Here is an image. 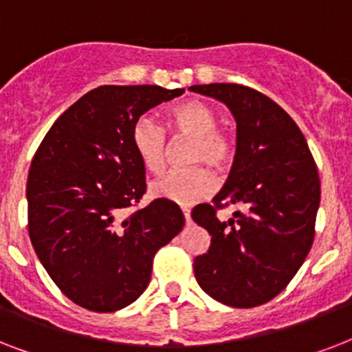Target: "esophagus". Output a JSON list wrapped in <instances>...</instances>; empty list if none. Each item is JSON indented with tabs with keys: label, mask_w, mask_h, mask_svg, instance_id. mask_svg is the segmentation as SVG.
Returning a JSON list of instances; mask_svg holds the SVG:
<instances>
[{
	"label": "esophagus",
	"mask_w": 352,
	"mask_h": 352,
	"mask_svg": "<svg viewBox=\"0 0 352 352\" xmlns=\"http://www.w3.org/2000/svg\"><path fill=\"white\" fill-rule=\"evenodd\" d=\"M182 214H184V219H186V223L190 225L192 223V215H190V208H182Z\"/></svg>",
	"instance_id": "1"
}]
</instances>
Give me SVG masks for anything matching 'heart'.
I'll use <instances>...</instances> for the list:
<instances>
[{
	"mask_svg": "<svg viewBox=\"0 0 352 352\" xmlns=\"http://www.w3.org/2000/svg\"><path fill=\"white\" fill-rule=\"evenodd\" d=\"M166 129L171 135L192 137L188 148L190 162H208L223 170L232 162L234 142L217 127L214 109L201 100L177 104L166 113L164 127L149 117H140L131 127V146L140 164L149 173H159L166 162ZM215 179L203 164L166 171L149 184V193L177 204H192L214 192Z\"/></svg>",
	"mask_w": 352,
	"mask_h": 352,
	"instance_id": "b5f03b06",
	"label": "heart"
}]
</instances>
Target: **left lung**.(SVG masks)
<instances>
[{
	"label": "left lung",
	"instance_id": "left-lung-1",
	"mask_svg": "<svg viewBox=\"0 0 352 352\" xmlns=\"http://www.w3.org/2000/svg\"><path fill=\"white\" fill-rule=\"evenodd\" d=\"M225 102L237 124L230 175L212 204H197L192 219L212 235L193 272L214 300L237 309L267 303L290 283L314 241L320 177L303 133L283 107L237 84L192 85ZM245 204L230 221L217 210Z\"/></svg>",
	"mask_w": 352,
	"mask_h": 352
}]
</instances>
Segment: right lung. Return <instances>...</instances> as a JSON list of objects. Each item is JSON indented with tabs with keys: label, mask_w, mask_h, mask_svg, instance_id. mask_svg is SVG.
I'll list each match as a JSON object with an SVG mask.
<instances>
[{
	"label": "right lung",
	"mask_w": 352,
	"mask_h": 352,
	"mask_svg": "<svg viewBox=\"0 0 352 352\" xmlns=\"http://www.w3.org/2000/svg\"><path fill=\"white\" fill-rule=\"evenodd\" d=\"M160 85H100L74 102L36 149L27 181L36 256L76 305L115 312L149 285L153 257L184 226L182 210L146 193L131 146L140 115L182 95Z\"/></svg>",
	"instance_id": "obj_1"
}]
</instances>
